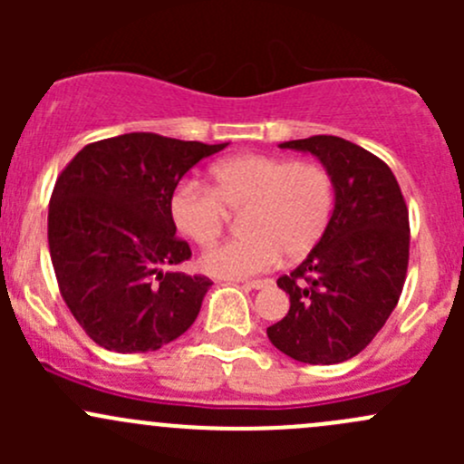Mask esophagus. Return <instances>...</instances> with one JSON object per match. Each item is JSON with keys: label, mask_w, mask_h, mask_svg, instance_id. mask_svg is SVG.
Masks as SVG:
<instances>
[{"label": "esophagus", "mask_w": 464, "mask_h": 464, "mask_svg": "<svg viewBox=\"0 0 464 464\" xmlns=\"http://www.w3.org/2000/svg\"><path fill=\"white\" fill-rule=\"evenodd\" d=\"M274 280L271 278H258V280H242V287L246 289H262V287H271Z\"/></svg>", "instance_id": "esophagus-1"}]
</instances>
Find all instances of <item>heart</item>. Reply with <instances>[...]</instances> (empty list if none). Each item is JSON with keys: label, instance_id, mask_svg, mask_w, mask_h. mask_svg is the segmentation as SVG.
Segmentation results:
<instances>
[{"label": "heart", "instance_id": "heart-1", "mask_svg": "<svg viewBox=\"0 0 464 464\" xmlns=\"http://www.w3.org/2000/svg\"><path fill=\"white\" fill-rule=\"evenodd\" d=\"M210 177V188L195 181L177 186L170 218L181 236L206 249L227 228V210H246V236L202 256V269L218 278H249L283 256L303 258L319 245L334 215V177L319 161L242 154L218 163Z\"/></svg>", "mask_w": 464, "mask_h": 464}]
</instances>
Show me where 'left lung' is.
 Masks as SVG:
<instances>
[{
	"instance_id": "left-lung-1",
	"label": "left lung",
	"mask_w": 464,
	"mask_h": 464,
	"mask_svg": "<svg viewBox=\"0 0 464 464\" xmlns=\"http://www.w3.org/2000/svg\"><path fill=\"white\" fill-rule=\"evenodd\" d=\"M280 148L319 157L334 177L336 206L319 245L278 278L289 294V312L266 327V336L296 362H348L375 339L404 289L406 199L391 168L357 143L316 134Z\"/></svg>"
}]
</instances>
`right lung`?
<instances>
[{
	"label": "right lung",
	"instance_id": "1",
	"mask_svg": "<svg viewBox=\"0 0 464 464\" xmlns=\"http://www.w3.org/2000/svg\"><path fill=\"white\" fill-rule=\"evenodd\" d=\"M228 143L150 132L89 143L64 166L49 202V251L60 294L93 343L148 353L184 334L210 283L184 274L170 198L181 177Z\"/></svg>",
	"mask_w": 464,
	"mask_h": 464
}]
</instances>
